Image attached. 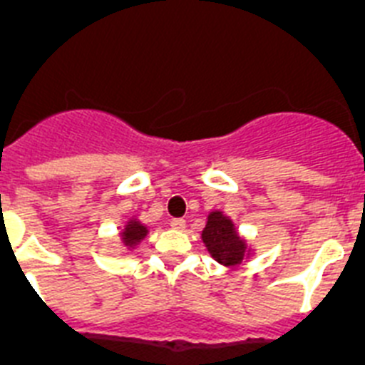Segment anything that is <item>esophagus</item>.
<instances>
[{
	"label": "esophagus",
	"instance_id": "obj_1",
	"mask_svg": "<svg viewBox=\"0 0 365 365\" xmlns=\"http://www.w3.org/2000/svg\"><path fill=\"white\" fill-rule=\"evenodd\" d=\"M170 227L176 229V231H183V229H185V220L183 218L170 220Z\"/></svg>",
	"mask_w": 365,
	"mask_h": 365
}]
</instances>
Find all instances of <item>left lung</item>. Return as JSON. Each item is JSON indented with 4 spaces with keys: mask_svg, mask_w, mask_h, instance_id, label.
<instances>
[{
    "mask_svg": "<svg viewBox=\"0 0 365 365\" xmlns=\"http://www.w3.org/2000/svg\"><path fill=\"white\" fill-rule=\"evenodd\" d=\"M202 240L209 255L225 267H236L252 256L251 245L238 235L235 222L222 211L209 212Z\"/></svg>",
    "mask_w": 365,
    "mask_h": 365,
    "instance_id": "1",
    "label": "left lung"
}]
</instances>
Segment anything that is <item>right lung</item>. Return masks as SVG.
Here are the masks:
<instances>
[{
  "instance_id": "obj_1",
  "label": "right lung",
  "mask_w": 365,
  "mask_h": 365,
  "mask_svg": "<svg viewBox=\"0 0 365 365\" xmlns=\"http://www.w3.org/2000/svg\"><path fill=\"white\" fill-rule=\"evenodd\" d=\"M147 235H149V229H147V225H143L140 220L130 218L129 222L125 223L123 231L120 232V238H121V244L125 245L127 249H134L140 245V242H142Z\"/></svg>"
}]
</instances>
